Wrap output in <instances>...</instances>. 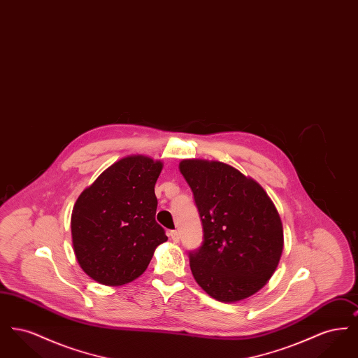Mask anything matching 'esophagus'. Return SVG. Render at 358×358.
<instances>
[{
	"label": "esophagus",
	"instance_id": "obj_1",
	"mask_svg": "<svg viewBox=\"0 0 358 358\" xmlns=\"http://www.w3.org/2000/svg\"><path fill=\"white\" fill-rule=\"evenodd\" d=\"M171 240L174 241V243H178L180 241V234L177 232V231H171Z\"/></svg>",
	"mask_w": 358,
	"mask_h": 358
}]
</instances>
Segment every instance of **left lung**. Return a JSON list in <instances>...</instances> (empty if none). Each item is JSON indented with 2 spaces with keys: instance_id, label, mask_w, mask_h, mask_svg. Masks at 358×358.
<instances>
[{
  "instance_id": "left-lung-1",
  "label": "left lung",
  "mask_w": 358,
  "mask_h": 358,
  "mask_svg": "<svg viewBox=\"0 0 358 358\" xmlns=\"http://www.w3.org/2000/svg\"><path fill=\"white\" fill-rule=\"evenodd\" d=\"M178 168L204 229L201 248L189 254L196 282L220 302L254 295L283 252V227L271 199L255 180L220 161L182 159Z\"/></svg>"
}]
</instances>
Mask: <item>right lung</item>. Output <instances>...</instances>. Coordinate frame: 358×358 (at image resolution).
I'll use <instances>...</instances> for the list:
<instances>
[{"mask_svg":"<svg viewBox=\"0 0 358 358\" xmlns=\"http://www.w3.org/2000/svg\"><path fill=\"white\" fill-rule=\"evenodd\" d=\"M164 168L146 155L108 166L78 197L71 216L72 245L80 268L106 286L130 283L146 271L168 238L155 222L154 187Z\"/></svg>","mask_w":358,"mask_h":358,"instance_id":"add662e5","label":"right lung"}]
</instances>
